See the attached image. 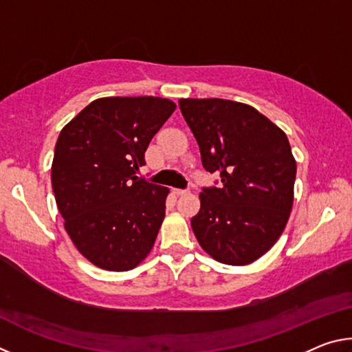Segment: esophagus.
<instances>
[{
    "label": "esophagus",
    "instance_id": "esophagus-1",
    "mask_svg": "<svg viewBox=\"0 0 352 352\" xmlns=\"http://www.w3.org/2000/svg\"><path fill=\"white\" fill-rule=\"evenodd\" d=\"M172 192H174L175 195H184V194H188V189H178V188H175V189H172Z\"/></svg>",
    "mask_w": 352,
    "mask_h": 352
}]
</instances>
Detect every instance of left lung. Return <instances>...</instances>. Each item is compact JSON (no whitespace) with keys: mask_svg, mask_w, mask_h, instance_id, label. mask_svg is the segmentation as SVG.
<instances>
[{"mask_svg":"<svg viewBox=\"0 0 352 352\" xmlns=\"http://www.w3.org/2000/svg\"><path fill=\"white\" fill-rule=\"evenodd\" d=\"M201 163L220 175L190 219L200 247L222 264L247 265L275 245L294 205L296 162L285 133L252 105L180 99Z\"/></svg>","mask_w":352,"mask_h":352,"instance_id":"left-lung-1","label":"left lung"}]
</instances>
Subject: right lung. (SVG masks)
Here are the masks:
<instances>
[{"label":"right lung","mask_w":352,"mask_h":352,"mask_svg":"<svg viewBox=\"0 0 352 352\" xmlns=\"http://www.w3.org/2000/svg\"><path fill=\"white\" fill-rule=\"evenodd\" d=\"M175 107L153 96L100 98L58 135L51 168L56 204L76 248L99 269L132 270L151 253L169 189L136 172Z\"/></svg>","instance_id":"add662e5"}]
</instances>
